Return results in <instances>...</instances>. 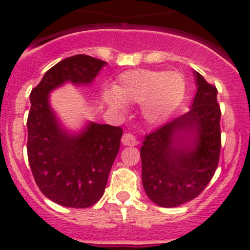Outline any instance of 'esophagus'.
Here are the masks:
<instances>
[{
	"label": "esophagus",
	"mask_w": 250,
	"mask_h": 250,
	"mask_svg": "<svg viewBox=\"0 0 250 250\" xmlns=\"http://www.w3.org/2000/svg\"><path fill=\"white\" fill-rule=\"evenodd\" d=\"M122 144L125 146H135L138 145V140L137 138L133 134H130V133H125L122 137Z\"/></svg>",
	"instance_id": "esophagus-1"
}]
</instances>
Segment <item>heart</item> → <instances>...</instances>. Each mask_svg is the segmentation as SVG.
<instances>
[{
	"label": "heart",
	"mask_w": 250,
	"mask_h": 250,
	"mask_svg": "<svg viewBox=\"0 0 250 250\" xmlns=\"http://www.w3.org/2000/svg\"><path fill=\"white\" fill-rule=\"evenodd\" d=\"M184 95L185 80L180 72L138 69L121 75L113 90L105 93L104 99L115 111L125 109V103H144V117L158 125L178 109Z\"/></svg>",
	"instance_id": "heart-1"
}]
</instances>
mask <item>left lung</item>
<instances>
[{
	"label": "left lung",
	"instance_id": "8db88e82",
	"mask_svg": "<svg viewBox=\"0 0 250 250\" xmlns=\"http://www.w3.org/2000/svg\"><path fill=\"white\" fill-rule=\"evenodd\" d=\"M197 92L191 109L147 134L140 148L147 197L173 208L197 197L213 178L221 148L218 90L193 72Z\"/></svg>",
	"mask_w": 250,
	"mask_h": 250
}]
</instances>
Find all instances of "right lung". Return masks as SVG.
<instances>
[{"instance_id":"obj_1","label":"right lung","mask_w":250,"mask_h":250,"mask_svg":"<svg viewBox=\"0 0 250 250\" xmlns=\"http://www.w3.org/2000/svg\"><path fill=\"white\" fill-rule=\"evenodd\" d=\"M106 62L77 54L49 69L30 93L27 158L41 192L69 208H88L104 195L122 128L89 122L72 134L58 121L49 93L64 83L90 84Z\"/></svg>"}]
</instances>
